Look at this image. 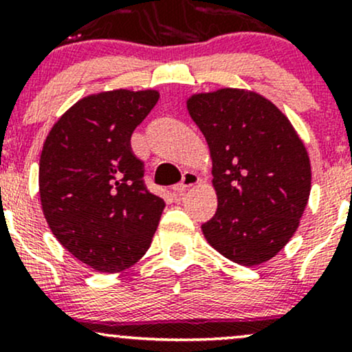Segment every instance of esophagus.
I'll return each mask as SVG.
<instances>
[{
  "label": "esophagus",
  "mask_w": 352,
  "mask_h": 352,
  "mask_svg": "<svg viewBox=\"0 0 352 352\" xmlns=\"http://www.w3.org/2000/svg\"><path fill=\"white\" fill-rule=\"evenodd\" d=\"M199 182H200V177L197 175L195 172H190V170L185 172L184 177H182L180 184L173 187V195H175V197L184 195L185 190L190 188V187H195V185L199 184Z\"/></svg>",
  "instance_id": "esophagus-1"
}]
</instances>
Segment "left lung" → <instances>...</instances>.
I'll use <instances>...</instances> for the list:
<instances>
[{
	"label": "left lung",
	"instance_id": "obj_1",
	"mask_svg": "<svg viewBox=\"0 0 352 352\" xmlns=\"http://www.w3.org/2000/svg\"><path fill=\"white\" fill-rule=\"evenodd\" d=\"M212 155L218 207L201 225L238 265L268 261L294 235L311 190L305 144L283 112L256 92L220 89L187 100Z\"/></svg>",
	"mask_w": 352,
	"mask_h": 352
}]
</instances>
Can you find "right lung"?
Masks as SVG:
<instances>
[{"label":"right lung","instance_id":"1","mask_svg":"<svg viewBox=\"0 0 352 352\" xmlns=\"http://www.w3.org/2000/svg\"><path fill=\"white\" fill-rule=\"evenodd\" d=\"M159 100L157 91L99 92L52 125L39 159V197L52 235L102 273L129 268L147 252L164 200L144 184L132 132Z\"/></svg>","mask_w":352,"mask_h":352}]
</instances>
